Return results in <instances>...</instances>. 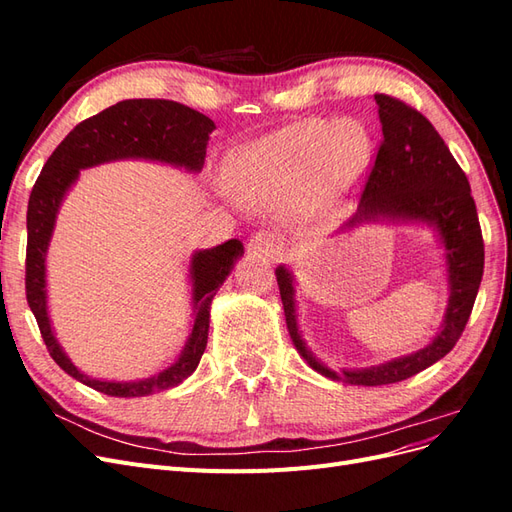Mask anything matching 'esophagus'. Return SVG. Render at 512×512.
I'll return each instance as SVG.
<instances>
[{
    "label": "esophagus",
    "mask_w": 512,
    "mask_h": 512,
    "mask_svg": "<svg viewBox=\"0 0 512 512\" xmlns=\"http://www.w3.org/2000/svg\"><path fill=\"white\" fill-rule=\"evenodd\" d=\"M250 247L254 252H260L265 256H275L277 252H280L282 241L271 230H258L256 235L250 239Z\"/></svg>",
    "instance_id": "obj_1"
}]
</instances>
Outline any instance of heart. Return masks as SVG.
<instances>
[{"label": "heart", "mask_w": 512, "mask_h": 512, "mask_svg": "<svg viewBox=\"0 0 512 512\" xmlns=\"http://www.w3.org/2000/svg\"><path fill=\"white\" fill-rule=\"evenodd\" d=\"M371 158L374 141L361 121H294L237 153V190L258 209H275L294 196V218L318 222L344 205Z\"/></svg>", "instance_id": "obj_1"}]
</instances>
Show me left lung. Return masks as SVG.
I'll return each mask as SVG.
<instances>
[{
    "label": "left lung",
    "instance_id": "1",
    "mask_svg": "<svg viewBox=\"0 0 512 512\" xmlns=\"http://www.w3.org/2000/svg\"><path fill=\"white\" fill-rule=\"evenodd\" d=\"M374 100L382 123V145L365 183L359 209L339 235L374 222L431 228L444 250L448 282V303L438 333L416 352L380 365L335 371L305 344L299 329L294 273L286 265L275 269L286 327L303 361L324 378L359 386L401 382L451 352L466 329L485 267L483 235L470 183L442 136L412 106L384 94H376Z\"/></svg>",
    "mask_w": 512,
    "mask_h": 512
}]
</instances>
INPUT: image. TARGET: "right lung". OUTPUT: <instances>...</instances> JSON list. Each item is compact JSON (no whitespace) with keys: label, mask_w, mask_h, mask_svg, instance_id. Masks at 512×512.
Returning a JSON list of instances; mask_svg holds the SVG:
<instances>
[{"label":"right lung","mask_w":512,"mask_h":512,"mask_svg":"<svg viewBox=\"0 0 512 512\" xmlns=\"http://www.w3.org/2000/svg\"><path fill=\"white\" fill-rule=\"evenodd\" d=\"M215 123L190 106L170 100H123L79 123L53 156L46 160L27 205V303L53 361L91 389L111 397H147L190 378L207 348L209 312L215 292L226 282L235 262L243 256V243L230 239L209 250H196L190 258L188 280L192 286V329L173 363L149 378L102 380L85 374L72 363L59 344L49 316L46 294V252L55 232L57 215L81 170L117 160H147L200 173L205 166L209 134Z\"/></svg>","instance_id":"add662e5"}]
</instances>
